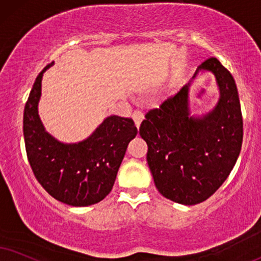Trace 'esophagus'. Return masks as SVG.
<instances>
[{
  "label": "esophagus",
  "instance_id": "esophagus-1",
  "mask_svg": "<svg viewBox=\"0 0 261 261\" xmlns=\"http://www.w3.org/2000/svg\"><path fill=\"white\" fill-rule=\"evenodd\" d=\"M132 118H133L134 123H136L137 128H138V129H139L140 123H141V122H143V120H144L143 112H140V111H134L133 115H132Z\"/></svg>",
  "mask_w": 261,
  "mask_h": 261
}]
</instances>
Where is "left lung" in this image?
<instances>
[{"label":"left lung","instance_id":"left-lung-1","mask_svg":"<svg viewBox=\"0 0 261 261\" xmlns=\"http://www.w3.org/2000/svg\"><path fill=\"white\" fill-rule=\"evenodd\" d=\"M199 72L213 73L220 100L213 111L191 115L188 92ZM147 165L160 194L185 205L201 203L223 185L239 159L243 121L236 83L217 58L197 67L192 80L141 122Z\"/></svg>","mask_w":261,"mask_h":261}]
</instances>
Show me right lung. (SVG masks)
Returning <instances> with one entry per match:
<instances>
[{
    "mask_svg": "<svg viewBox=\"0 0 261 261\" xmlns=\"http://www.w3.org/2000/svg\"><path fill=\"white\" fill-rule=\"evenodd\" d=\"M38 73L24 109V139L32 172L52 197L73 207L95 204L110 194L125 150L138 133L132 118L109 116L79 143H63L46 130L38 115Z\"/></svg>",
    "mask_w": 261,
    "mask_h": 261,
    "instance_id": "add662e5",
    "label": "right lung"
}]
</instances>
